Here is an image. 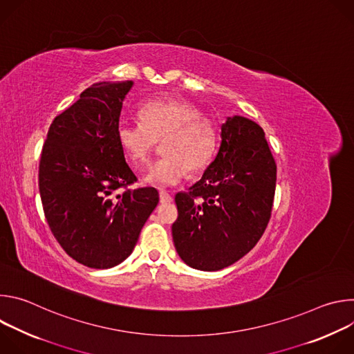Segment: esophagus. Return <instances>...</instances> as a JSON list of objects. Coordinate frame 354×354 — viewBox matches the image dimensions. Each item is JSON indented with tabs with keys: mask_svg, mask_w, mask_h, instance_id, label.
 I'll return each instance as SVG.
<instances>
[{
	"mask_svg": "<svg viewBox=\"0 0 354 354\" xmlns=\"http://www.w3.org/2000/svg\"><path fill=\"white\" fill-rule=\"evenodd\" d=\"M160 201L164 205V203H171L172 201V196L167 192V190H160Z\"/></svg>",
	"mask_w": 354,
	"mask_h": 354,
	"instance_id": "34e87169",
	"label": "esophagus"
}]
</instances>
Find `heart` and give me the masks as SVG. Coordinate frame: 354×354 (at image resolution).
<instances>
[{
  "label": "heart",
  "mask_w": 354,
  "mask_h": 354,
  "mask_svg": "<svg viewBox=\"0 0 354 354\" xmlns=\"http://www.w3.org/2000/svg\"><path fill=\"white\" fill-rule=\"evenodd\" d=\"M138 119L141 124L122 123L118 127V141L136 168H142L162 141L164 157L148 168L147 183L174 186L187 171L198 174L212 162L218 141L217 126L192 102L175 97L149 100L140 108Z\"/></svg>",
  "instance_id": "heart-1"
}]
</instances>
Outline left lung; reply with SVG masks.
<instances>
[{"label": "left lung", "instance_id": "8db88e82", "mask_svg": "<svg viewBox=\"0 0 354 354\" xmlns=\"http://www.w3.org/2000/svg\"><path fill=\"white\" fill-rule=\"evenodd\" d=\"M276 162L263 129L246 118H227L214 161L189 192L175 196L172 236L193 269L221 270L254 248L270 220Z\"/></svg>", "mask_w": 354, "mask_h": 354}]
</instances>
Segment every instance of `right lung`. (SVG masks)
<instances>
[{"label":"right lung","instance_id":"1","mask_svg":"<svg viewBox=\"0 0 354 354\" xmlns=\"http://www.w3.org/2000/svg\"><path fill=\"white\" fill-rule=\"evenodd\" d=\"M131 86L123 81L86 88L50 124L40 156L39 192L48 227L67 255L92 269L129 258L160 201L154 187H129L137 178L118 127Z\"/></svg>","mask_w":354,"mask_h":354}]
</instances>
